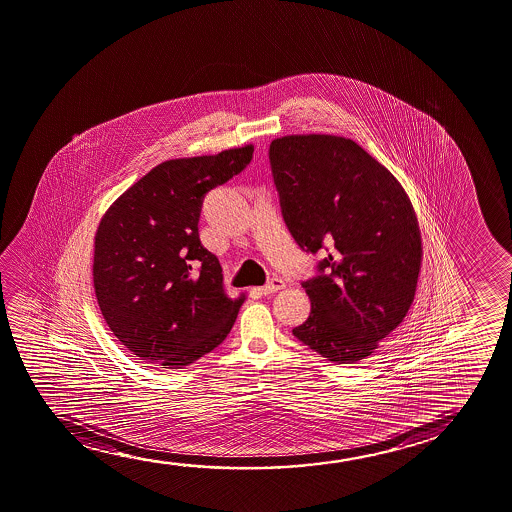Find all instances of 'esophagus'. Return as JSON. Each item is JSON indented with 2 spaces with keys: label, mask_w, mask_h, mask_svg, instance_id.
I'll list each match as a JSON object with an SVG mask.
<instances>
[{
  "label": "esophagus",
  "mask_w": 512,
  "mask_h": 512,
  "mask_svg": "<svg viewBox=\"0 0 512 512\" xmlns=\"http://www.w3.org/2000/svg\"><path fill=\"white\" fill-rule=\"evenodd\" d=\"M284 281L282 279H272V281L267 282L265 286H261L260 293L261 295H270V293H275V291H279V289H284Z\"/></svg>",
  "instance_id": "obj_1"
}]
</instances>
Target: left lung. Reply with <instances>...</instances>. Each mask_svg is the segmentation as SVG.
Segmentation results:
<instances>
[{
	"label": "left lung",
	"mask_w": 512,
	"mask_h": 512,
	"mask_svg": "<svg viewBox=\"0 0 512 512\" xmlns=\"http://www.w3.org/2000/svg\"><path fill=\"white\" fill-rule=\"evenodd\" d=\"M270 165L291 235L328 252L321 275L302 284L312 309L293 335L333 363L365 360L416 295L423 245L409 195L351 138H275Z\"/></svg>",
	"instance_id": "obj_1"
}]
</instances>
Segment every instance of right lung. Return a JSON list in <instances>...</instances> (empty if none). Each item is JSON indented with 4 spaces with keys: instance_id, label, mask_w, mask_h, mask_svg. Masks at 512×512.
I'll list each match as a JSON object with an SVG mask.
<instances>
[{
    "instance_id": "obj_1",
    "label": "right lung",
    "mask_w": 512,
    "mask_h": 512,
    "mask_svg": "<svg viewBox=\"0 0 512 512\" xmlns=\"http://www.w3.org/2000/svg\"><path fill=\"white\" fill-rule=\"evenodd\" d=\"M254 145L170 159L126 189L101 217L93 282L108 328L128 351L182 368L230 333L245 295L224 291L223 268L203 247V196L249 165Z\"/></svg>"
}]
</instances>
